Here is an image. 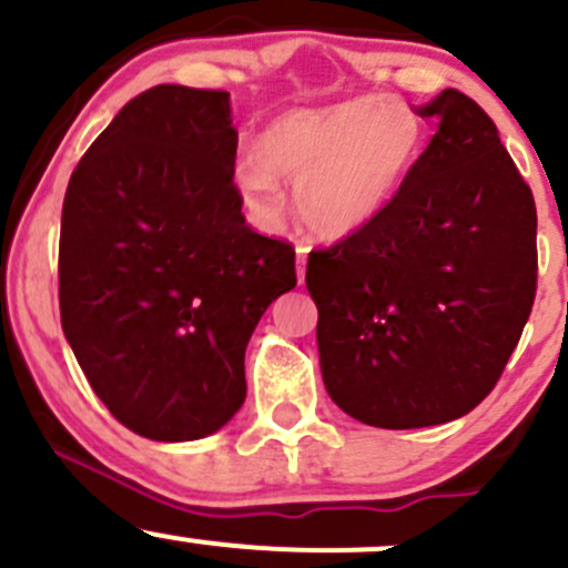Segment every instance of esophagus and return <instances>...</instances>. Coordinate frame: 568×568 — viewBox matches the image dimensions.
<instances>
[{"instance_id": "obj_1", "label": "esophagus", "mask_w": 568, "mask_h": 568, "mask_svg": "<svg viewBox=\"0 0 568 568\" xmlns=\"http://www.w3.org/2000/svg\"><path fill=\"white\" fill-rule=\"evenodd\" d=\"M305 263H307V247L305 244H300V247H296V280H300V283H305Z\"/></svg>"}]
</instances>
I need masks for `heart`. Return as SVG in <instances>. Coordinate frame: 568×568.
Segmentation results:
<instances>
[{"label": "heart", "instance_id": "b5f03b06", "mask_svg": "<svg viewBox=\"0 0 568 568\" xmlns=\"http://www.w3.org/2000/svg\"><path fill=\"white\" fill-rule=\"evenodd\" d=\"M423 151L412 109L382 95L291 109L233 168L244 205L263 222L285 203L280 178L296 183V214L316 236L346 239L379 220Z\"/></svg>", "mask_w": 568, "mask_h": 568}]
</instances>
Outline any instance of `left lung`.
Listing matches in <instances>:
<instances>
[{
  "mask_svg": "<svg viewBox=\"0 0 568 568\" xmlns=\"http://www.w3.org/2000/svg\"><path fill=\"white\" fill-rule=\"evenodd\" d=\"M415 112L437 131L400 192L305 274L326 393L376 428L475 409L536 300V203L497 125L459 90Z\"/></svg>",
  "mask_w": 568,
  "mask_h": 568,
  "instance_id": "obj_1",
  "label": "left lung"
}]
</instances>
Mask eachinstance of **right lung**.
<instances>
[{
	"mask_svg": "<svg viewBox=\"0 0 568 568\" xmlns=\"http://www.w3.org/2000/svg\"><path fill=\"white\" fill-rule=\"evenodd\" d=\"M231 93L159 84L114 114L68 181L60 318L106 409L189 443L244 404V352L296 285L294 247L244 222Z\"/></svg>",
	"mask_w": 568,
	"mask_h": 568,
	"instance_id": "right-lung-1",
	"label": "right lung"
}]
</instances>
